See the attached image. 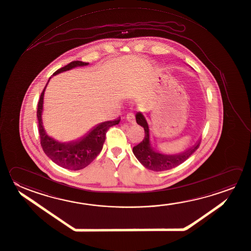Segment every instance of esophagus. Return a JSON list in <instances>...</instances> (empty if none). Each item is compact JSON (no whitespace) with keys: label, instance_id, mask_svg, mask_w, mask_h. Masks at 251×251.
<instances>
[{"label":"esophagus","instance_id":"esophagus-1","mask_svg":"<svg viewBox=\"0 0 251 251\" xmlns=\"http://www.w3.org/2000/svg\"><path fill=\"white\" fill-rule=\"evenodd\" d=\"M126 120L130 124H135V117L132 113H128L126 116Z\"/></svg>","mask_w":251,"mask_h":251}]
</instances>
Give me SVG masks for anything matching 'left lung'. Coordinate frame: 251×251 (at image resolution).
Masks as SVG:
<instances>
[{
    "instance_id": "obj_1",
    "label": "left lung",
    "mask_w": 251,
    "mask_h": 251,
    "mask_svg": "<svg viewBox=\"0 0 251 251\" xmlns=\"http://www.w3.org/2000/svg\"><path fill=\"white\" fill-rule=\"evenodd\" d=\"M135 118L137 124L144 128L145 137L141 143L132 148V152L136 156L137 159L139 160V162L145 168L154 172L171 170L182 164L183 162H185L199 148L201 140H198L194 146L179 154L167 155L155 151L151 144L150 126L146 118L141 112H138Z\"/></svg>"
}]
</instances>
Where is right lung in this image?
<instances>
[{
    "label": "right lung",
    "mask_w": 251,
    "mask_h": 251,
    "mask_svg": "<svg viewBox=\"0 0 251 251\" xmlns=\"http://www.w3.org/2000/svg\"><path fill=\"white\" fill-rule=\"evenodd\" d=\"M88 64L89 63H85L81 61H73L63 68L57 70L53 74V76L76 67L87 66ZM51 77H50V79L48 80V83L50 82ZM48 83L41 93L37 109L39 133L41 137L42 150L45 152L46 155L61 167L72 171L81 170L87 167L88 164H91L96 159V156L99 155L105 142L106 132L109 127L119 125L120 119L114 121H105L98 124L84 136L76 141L70 142H58L47 133L42 123L44 92L48 86Z\"/></svg>",
    "instance_id": "obj_1"
}]
</instances>
